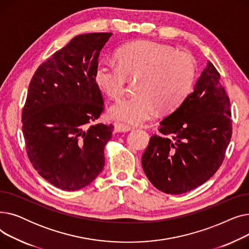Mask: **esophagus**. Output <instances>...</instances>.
I'll use <instances>...</instances> for the list:
<instances>
[{"mask_svg":"<svg viewBox=\"0 0 249 249\" xmlns=\"http://www.w3.org/2000/svg\"><path fill=\"white\" fill-rule=\"evenodd\" d=\"M114 129H115L116 132H128L132 128L130 127L129 125H126V124H123V123H116Z\"/></svg>","mask_w":249,"mask_h":249,"instance_id":"34e87169","label":"esophagus"}]
</instances>
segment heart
I'll list each match as a JSON object with an SVG mask.
<instances>
[{
    "label": "heart",
    "instance_id": "b5f03b06",
    "mask_svg": "<svg viewBox=\"0 0 249 249\" xmlns=\"http://www.w3.org/2000/svg\"><path fill=\"white\" fill-rule=\"evenodd\" d=\"M117 60H101L95 71V82L109 98H121L128 77H136L137 95L125 98L110 108L114 120L130 125L144 123L156 114L173 111L186 99L196 77V63L186 52L165 44L141 40L117 51Z\"/></svg>",
    "mask_w": 249,
    "mask_h": 249
}]
</instances>
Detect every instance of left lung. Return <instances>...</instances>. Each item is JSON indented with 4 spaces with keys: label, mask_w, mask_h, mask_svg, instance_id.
Instances as JSON below:
<instances>
[{
    "label": "left lung",
    "mask_w": 249,
    "mask_h": 249,
    "mask_svg": "<svg viewBox=\"0 0 249 249\" xmlns=\"http://www.w3.org/2000/svg\"><path fill=\"white\" fill-rule=\"evenodd\" d=\"M230 100L208 61L194 90L160 122L142 154L151 184L178 195L204 184L221 166L232 135Z\"/></svg>",
    "instance_id": "obj_1"
}]
</instances>
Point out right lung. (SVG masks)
Returning <instances> with one entry per match:
<instances>
[{"label":"right lung","mask_w":249,"mask_h":249,"mask_svg":"<svg viewBox=\"0 0 249 249\" xmlns=\"http://www.w3.org/2000/svg\"><path fill=\"white\" fill-rule=\"evenodd\" d=\"M111 36H75L39 65L29 84L22 111L26 151L38 174L61 190L87 187L105 164L114 126L94 123L104 111L95 71Z\"/></svg>","instance_id":"add662e5"}]
</instances>
